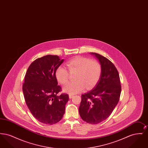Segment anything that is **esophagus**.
Returning <instances> with one entry per match:
<instances>
[{
  "mask_svg": "<svg viewBox=\"0 0 148 148\" xmlns=\"http://www.w3.org/2000/svg\"><path fill=\"white\" fill-rule=\"evenodd\" d=\"M69 98H73V97H74V95H72V94H69Z\"/></svg>",
  "mask_w": 148,
  "mask_h": 148,
  "instance_id": "34e87169",
  "label": "esophagus"
}]
</instances>
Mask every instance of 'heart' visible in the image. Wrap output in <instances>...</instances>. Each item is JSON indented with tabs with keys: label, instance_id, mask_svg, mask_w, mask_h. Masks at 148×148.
I'll list each match as a JSON object with an SVG mask.
<instances>
[{
	"label": "heart",
	"instance_id": "1",
	"mask_svg": "<svg viewBox=\"0 0 148 148\" xmlns=\"http://www.w3.org/2000/svg\"><path fill=\"white\" fill-rule=\"evenodd\" d=\"M71 73H77L75 79L64 88V91L70 94H75L83 91L85 87L88 89L93 88L98 83L101 74V66L98 61L84 56H77L66 63ZM58 82L66 85L69 81V73L62 66H59L56 71Z\"/></svg>",
	"mask_w": 148,
	"mask_h": 148
}]
</instances>
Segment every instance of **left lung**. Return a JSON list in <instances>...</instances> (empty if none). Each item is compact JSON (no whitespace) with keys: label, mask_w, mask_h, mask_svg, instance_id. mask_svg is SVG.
<instances>
[{"label":"left lung","mask_w":148,"mask_h":148,"mask_svg":"<svg viewBox=\"0 0 148 148\" xmlns=\"http://www.w3.org/2000/svg\"><path fill=\"white\" fill-rule=\"evenodd\" d=\"M91 54L98 59L101 74L94 89L82 95L79 112L84 121L97 124L113 112L119 102L121 87L119 73L113 63L98 53Z\"/></svg>","instance_id":"obj_1"}]
</instances>
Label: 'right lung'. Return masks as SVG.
Wrapping results in <instances>:
<instances>
[{
    "mask_svg": "<svg viewBox=\"0 0 148 148\" xmlns=\"http://www.w3.org/2000/svg\"><path fill=\"white\" fill-rule=\"evenodd\" d=\"M63 62L57 56L38 58L25 75L23 92L26 104L34 117L43 124H56L65 113L69 95L58 94L62 88L56 77V70Z\"/></svg>",
    "mask_w": 148,
    "mask_h": 148,
    "instance_id": "1",
    "label": "right lung"
}]
</instances>
